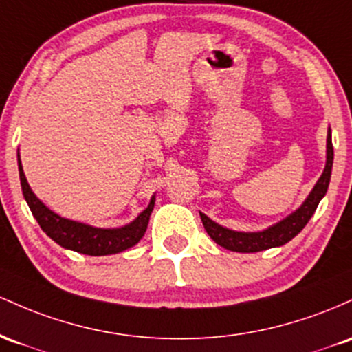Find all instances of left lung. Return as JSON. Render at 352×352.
<instances>
[{
	"label": "left lung",
	"mask_w": 352,
	"mask_h": 352,
	"mask_svg": "<svg viewBox=\"0 0 352 352\" xmlns=\"http://www.w3.org/2000/svg\"><path fill=\"white\" fill-rule=\"evenodd\" d=\"M333 160H334V149L333 141H331V128L327 129V140H326V166L322 175L319 176L318 183L314 184L313 191L307 195L304 203L296 211L291 212L289 216L278 221L272 226L263 229V231L256 232H244V231H234L221 226V224L214 223L206 214L199 212L203 226L206 232L211 236L214 243L223 246L224 250L236 251V252H258L270 250V248H278L283 244L289 243L294 236H298L302 231L307 221L314 214L316 208H318L319 201L326 196L327 186L331 181V171H333Z\"/></svg>",
	"instance_id": "1"
}]
</instances>
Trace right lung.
I'll return each mask as SVG.
<instances>
[{
    "mask_svg": "<svg viewBox=\"0 0 352 352\" xmlns=\"http://www.w3.org/2000/svg\"><path fill=\"white\" fill-rule=\"evenodd\" d=\"M18 169L19 181H21L23 196H25L28 206L33 212L34 219L41 226L43 231L50 236L54 243L63 246L65 250H71L88 256H108L116 254V252L126 251L133 248L134 244L140 243L143 238L146 228H148L149 216H151L153 208H155L156 196L151 197L148 208L138 214V218L129 224L121 228H96L91 224L80 223V221L66 219L63 216L51 211L45 206L39 197L33 192V189L28 184L25 171H23L21 157L18 151Z\"/></svg>",
    "mask_w": 352,
    "mask_h": 352,
    "instance_id": "right-lung-1",
    "label": "right lung"
}]
</instances>
